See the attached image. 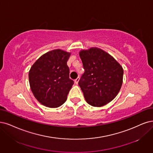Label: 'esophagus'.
Returning a JSON list of instances; mask_svg holds the SVG:
<instances>
[{"label":"esophagus","instance_id":"esophagus-1","mask_svg":"<svg viewBox=\"0 0 153 153\" xmlns=\"http://www.w3.org/2000/svg\"><path fill=\"white\" fill-rule=\"evenodd\" d=\"M79 81V77H77V79H76L74 80V82L76 84H78V82Z\"/></svg>","mask_w":153,"mask_h":153}]
</instances>
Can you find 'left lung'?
<instances>
[{
	"label": "left lung",
	"instance_id": "obj_1",
	"mask_svg": "<svg viewBox=\"0 0 153 153\" xmlns=\"http://www.w3.org/2000/svg\"><path fill=\"white\" fill-rule=\"evenodd\" d=\"M79 56L84 72L78 84L87 103L97 107L110 103L121 88L122 67L112 56L97 47L81 50Z\"/></svg>",
	"mask_w": 153,
	"mask_h": 153
}]
</instances>
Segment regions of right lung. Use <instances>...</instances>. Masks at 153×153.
Returning <instances> with one entry per match:
<instances>
[{"label": "right lung", "instance_id": "1", "mask_svg": "<svg viewBox=\"0 0 153 153\" xmlns=\"http://www.w3.org/2000/svg\"><path fill=\"white\" fill-rule=\"evenodd\" d=\"M71 53L60 49L41 56L29 72L33 94L43 105L57 108L65 103L74 81L69 78L67 64Z\"/></svg>", "mask_w": 153, "mask_h": 153}]
</instances>
